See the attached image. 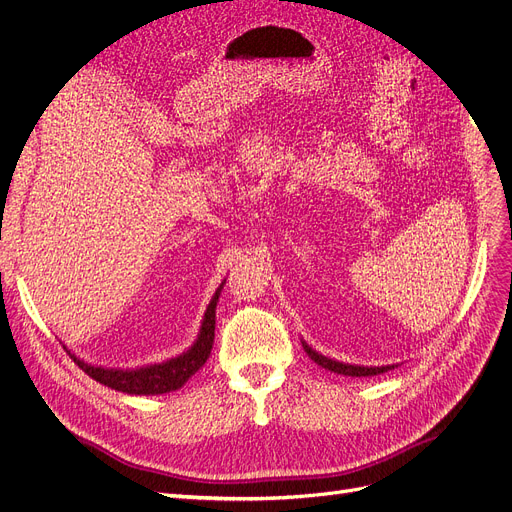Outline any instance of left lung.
Instances as JSON below:
<instances>
[{
  "mask_svg": "<svg viewBox=\"0 0 512 512\" xmlns=\"http://www.w3.org/2000/svg\"><path fill=\"white\" fill-rule=\"evenodd\" d=\"M304 350L308 352V356L312 358V361H314L316 365L325 367V369H329V371H333V373H339V375H350V377H369V375H377V373H384V371L392 369V367H358V365H344V363H337V361H331V358H327V356H323V354L314 352V350H312L310 346H306V344H304Z\"/></svg>",
  "mask_w": 512,
  "mask_h": 512,
  "instance_id": "left-lung-1",
  "label": "left lung"
}]
</instances>
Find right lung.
Listing matches in <instances>:
<instances>
[{"label":"right lung","instance_id":"obj_1","mask_svg":"<svg viewBox=\"0 0 512 512\" xmlns=\"http://www.w3.org/2000/svg\"><path fill=\"white\" fill-rule=\"evenodd\" d=\"M219 293H221V287L217 289L211 304L206 308L202 329L192 350H187L177 358H170V361L162 365H151V367L132 369V371L101 369L80 361V358H75L71 352L69 356L73 358V363H78V367L92 377V380H97L99 384H105L113 390L128 392V394H164V392L179 390L189 377H192L206 363V358L211 356L213 339H215V308H217Z\"/></svg>","mask_w":512,"mask_h":512}]
</instances>
